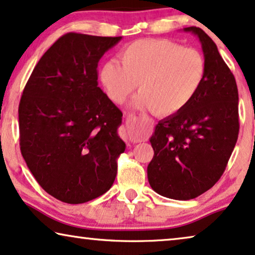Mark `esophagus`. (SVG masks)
Wrapping results in <instances>:
<instances>
[{"label": "esophagus", "instance_id": "34e87169", "mask_svg": "<svg viewBox=\"0 0 255 255\" xmlns=\"http://www.w3.org/2000/svg\"><path fill=\"white\" fill-rule=\"evenodd\" d=\"M127 118H128V119H136L137 117H135V115H134V114H128V115H127ZM130 143H131V142H130V141H129V142H128V144H130Z\"/></svg>", "mask_w": 255, "mask_h": 255}]
</instances>
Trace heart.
Listing matches in <instances>:
<instances>
[{
    "instance_id": "1",
    "label": "heart",
    "mask_w": 255,
    "mask_h": 255,
    "mask_svg": "<svg viewBox=\"0 0 255 255\" xmlns=\"http://www.w3.org/2000/svg\"><path fill=\"white\" fill-rule=\"evenodd\" d=\"M121 64L110 60L101 69L108 97L121 104L136 90L133 106L161 115L178 113L197 96L204 83V56L192 47L164 38L140 39L125 47Z\"/></svg>"
}]
</instances>
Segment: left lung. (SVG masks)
I'll return each mask as SVG.
<instances>
[{
  "instance_id": "left-lung-1",
  "label": "left lung",
  "mask_w": 255,
  "mask_h": 255,
  "mask_svg": "<svg viewBox=\"0 0 255 255\" xmlns=\"http://www.w3.org/2000/svg\"><path fill=\"white\" fill-rule=\"evenodd\" d=\"M198 37L206 63L204 83L178 113L162 119L150 137L154 157L148 181L158 195L189 201L222 177L238 140V88L215 42L201 28L183 29Z\"/></svg>"
}]
</instances>
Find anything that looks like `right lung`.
Instances as JSON below:
<instances>
[{
  "mask_svg": "<svg viewBox=\"0 0 255 255\" xmlns=\"http://www.w3.org/2000/svg\"><path fill=\"white\" fill-rule=\"evenodd\" d=\"M122 37L70 32L37 63L18 107L19 145L33 177L54 198L80 204L111 189L122 112L98 86V63Z\"/></svg>",
  "mask_w": 255,
  "mask_h": 255,
  "instance_id": "obj_1",
  "label": "right lung"
}]
</instances>
